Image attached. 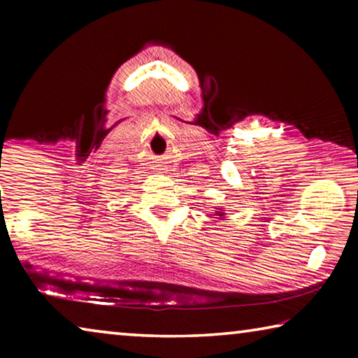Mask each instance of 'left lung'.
Returning <instances> with one entry per match:
<instances>
[{
    "label": "left lung",
    "mask_w": 358,
    "mask_h": 358,
    "mask_svg": "<svg viewBox=\"0 0 358 358\" xmlns=\"http://www.w3.org/2000/svg\"><path fill=\"white\" fill-rule=\"evenodd\" d=\"M220 216H222V215H220Z\"/></svg>",
    "instance_id": "left-lung-1"
}]
</instances>
